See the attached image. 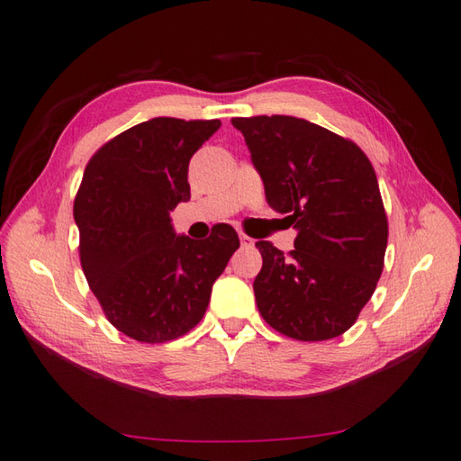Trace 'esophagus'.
<instances>
[{
    "label": "esophagus",
    "mask_w": 461,
    "mask_h": 461,
    "mask_svg": "<svg viewBox=\"0 0 461 461\" xmlns=\"http://www.w3.org/2000/svg\"><path fill=\"white\" fill-rule=\"evenodd\" d=\"M240 247L242 249H254V240L250 237H247L244 232H240Z\"/></svg>",
    "instance_id": "obj_1"
}]
</instances>
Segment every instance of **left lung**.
I'll use <instances>...</instances> for the list:
<instances>
[{
	"label": "left lung",
	"instance_id": "8db88e82",
	"mask_svg": "<svg viewBox=\"0 0 461 461\" xmlns=\"http://www.w3.org/2000/svg\"><path fill=\"white\" fill-rule=\"evenodd\" d=\"M266 201L298 230L294 250L258 240L254 295L266 323L300 341L345 333L381 278L388 222L369 158L303 118H232Z\"/></svg>",
	"mask_w": 461,
	"mask_h": 461
}]
</instances>
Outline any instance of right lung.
Returning <instances> with one entry per match:
<instances>
[{
  "mask_svg": "<svg viewBox=\"0 0 461 461\" xmlns=\"http://www.w3.org/2000/svg\"><path fill=\"white\" fill-rule=\"evenodd\" d=\"M219 120L151 118L102 146L75 199L80 266L118 331L166 343L191 331L240 247L222 224L204 242L177 234L169 211L191 199L189 161Z\"/></svg>",
  "mask_w": 461,
  "mask_h": 461,
  "instance_id": "right-lung-1",
  "label": "right lung"
}]
</instances>
